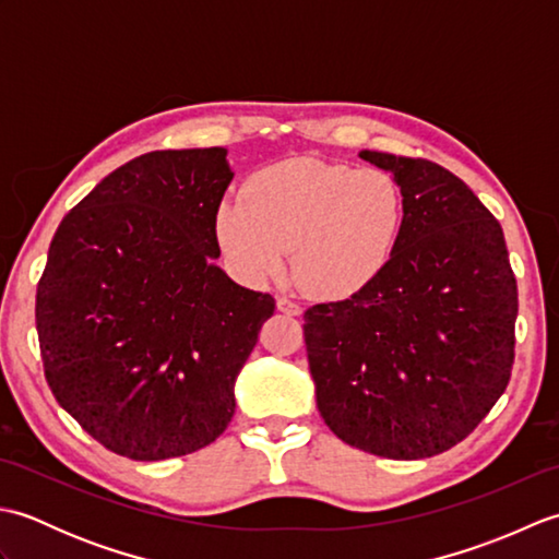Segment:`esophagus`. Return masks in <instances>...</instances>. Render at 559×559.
Returning <instances> with one entry per match:
<instances>
[{
  "mask_svg": "<svg viewBox=\"0 0 559 559\" xmlns=\"http://www.w3.org/2000/svg\"><path fill=\"white\" fill-rule=\"evenodd\" d=\"M276 305H278V310H281L283 314H288V317H298V314L302 312L300 305L295 302V300H290V298H278Z\"/></svg>",
  "mask_w": 559,
  "mask_h": 559,
  "instance_id": "obj_1",
  "label": "esophagus"
}]
</instances>
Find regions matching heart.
<instances>
[{
    "mask_svg": "<svg viewBox=\"0 0 559 559\" xmlns=\"http://www.w3.org/2000/svg\"><path fill=\"white\" fill-rule=\"evenodd\" d=\"M245 199L216 211L223 252L249 278H293L322 300L360 293L382 273L403 228L401 185L384 170L288 158L247 177Z\"/></svg>",
    "mask_w": 559,
    "mask_h": 559,
    "instance_id": "b5f03b06",
    "label": "heart"
}]
</instances>
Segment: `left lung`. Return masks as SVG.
<instances>
[{"mask_svg":"<svg viewBox=\"0 0 559 559\" xmlns=\"http://www.w3.org/2000/svg\"><path fill=\"white\" fill-rule=\"evenodd\" d=\"M403 192L386 269L348 300L305 312L317 406L343 442L427 459L466 439L514 367L519 293L502 225L425 158L362 151Z\"/></svg>","mask_w":559,"mask_h":559,"instance_id":"1","label":"left lung"}]
</instances>
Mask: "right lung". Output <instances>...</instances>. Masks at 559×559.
I'll return each mask as SVG.
<instances>
[{"instance_id":"obj_1","label":"right lung","mask_w":559,"mask_h":559,"mask_svg":"<svg viewBox=\"0 0 559 559\" xmlns=\"http://www.w3.org/2000/svg\"><path fill=\"white\" fill-rule=\"evenodd\" d=\"M225 148L151 151L71 209L35 295L45 379L96 442L134 461L192 454L233 420L271 295L225 276Z\"/></svg>"}]
</instances>
